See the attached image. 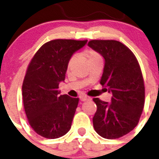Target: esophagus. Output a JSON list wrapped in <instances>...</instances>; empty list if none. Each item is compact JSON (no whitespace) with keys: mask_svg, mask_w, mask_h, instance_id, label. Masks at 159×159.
I'll return each instance as SVG.
<instances>
[{"mask_svg":"<svg viewBox=\"0 0 159 159\" xmlns=\"http://www.w3.org/2000/svg\"><path fill=\"white\" fill-rule=\"evenodd\" d=\"M79 98L82 102H86V101H90L91 100V97H88L87 96H84V95H81Z\"/></svg>","mask_w":159,"mask_h":159,"instance_id":"esophagus-1","label":"esophagus"}]
</instances>
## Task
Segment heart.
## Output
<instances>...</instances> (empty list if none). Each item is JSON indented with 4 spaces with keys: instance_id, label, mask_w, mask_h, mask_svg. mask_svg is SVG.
<instances>
[{
    "instance_id": "heart-1",
    "label": "heart",
    "mask_w": 159,
    "mask_h": 159,
    "mask_svg": "<svg viewBox=\"0 0 159 159\" xmlns=\"http://www.w3.org/2000/svg\"><path fill=\"white\" fill-rule=\"evenodd\" d=\"M84 57H86V59L87 60V62L90 61V60L95 59V58H98L100 57V55L96 52V51L92 50V49H87L84 52ZM73 62H74V59L72 58V59H70V61L68 62V67H70L73 64Z\"/></svg>"
}]
</instances>
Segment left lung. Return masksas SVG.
Here are the masks:
<instances>
[{
    "label": "left lung",
    "mask_w": 159,
    "mask_h": 159,
    "mask_svg": "<svg viewBox=\"0 0 159 159\" xmlns=\"http://www.w3.org/2000/svg\"><path fill=\"white\" fill-rule=\"evenodd\" d=\"M88 46L104 57L100 83L112 93L110 103L93 98L97 106L92 119L96 132L105 139L120 138L138 125L144 106V84L138 60L116 40H91Z\"/></svg>",
    "instance_id": "left-lung-1"
}]
</instances>
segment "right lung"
<instances>
[{
    "label": "right lung",
    "instance_id": "add662e5",
    "mask_svg": "<svg viewBox=\"0 0 159 159\" xmlns=\"http://www.w3.org/2000/svg\"><path fill=\"white\" fill-rule=\"evenodd\" d=\"M87 40L54 39L39 49L26 71L22 86L23 103L30 126L47 139H57L69 131L79 99L59 95L73 53Z\"/></svg>",
    "mask_w": 159,
    "mask_h": 159
}]
</instances>
